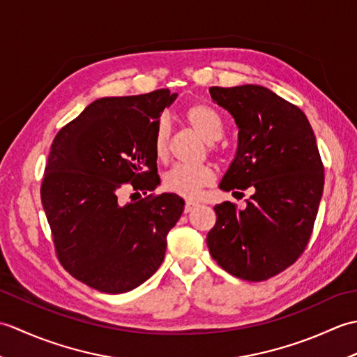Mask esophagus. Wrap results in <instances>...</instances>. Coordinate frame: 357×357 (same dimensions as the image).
<instances>
[{
  "instance_id": "esophagus-1",
  "label": "esophagus",
  "mask_w": 357,
  "mask_h": 357,
  "mask_svg": "<svg viewBox=\"0 0 357 357\" xmlns=\"http://www.w3.org/2000/svg\"><path fill=\"white\" fill-rule=\"evenodd\" d=\"M196 206H198V204H196V202L187 201V202H185V207H184V211H185V213H190V211H192Z\"/></svg>"
}]
</instances>
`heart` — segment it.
<instances>
[{
  "label": "heart",
  "instance_id": "b5f03b06",
  "mask_svg": "<svg viewBox=\"0 0 357 357\" xmlns=\"http://www.w3.org/2000/svg\"><path fill=\"white\" fill-rule=\"evenodd\" d=\"M185 123L206 142H215L222 136V121L218 113L207 104H193L184 110ZM170 123L167 118H159L153 128V151L159 161L169 155ZM215 179V172L210 165H184L176 164L164 174L162 185L165 190L184 198H196L204 187Z\"/></svg>",
  "mask_w": 357,
  "mask_h": 357
}]
</instances>
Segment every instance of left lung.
Returning <instances> with one entry per match:
<instances>
[{"label": "left lung", "instance_id": "8db88e82", "mask_svg": "<svg viewBox=\"0 0 357 357\" xmlns=\"http://www.w3.org/2000/svg\"><path fill=\"white\" fill-rule=\"evenodd\" d=\"M238 126L236 156L219 184L252 190L247 207L215 206L210 255L230 275L270 279L304 253L324 190V165L305 113L262 86L210 87ZM242 195V193H241Z\"/></svg>", "mask_w": 357, "mask_h": 357}]
</instances>
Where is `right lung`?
Here are the masks:
<instances>
[{
    "mask_svg": "<svg viewBox=\"0 0 357 357\" xmlns=\"http://www.w3.org/2000/svg\"><path fill=\"white\" fill-rule=\"evenodd\" d=\"M169 89L101 98L53 139L41 202L59 262L98 291H130L164 261L167 234L184 211L174 193L121 201L126 187L139 195L161 183L153 128L176 100Z\"/></svg>",
    "mask_w": 357,
    "mask_h": 357,
    "instance_id": "1",
    "label": "right lung"
}]
</instances>
